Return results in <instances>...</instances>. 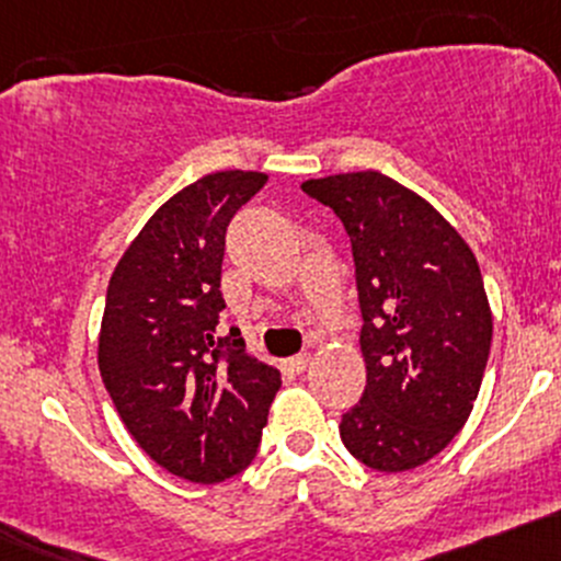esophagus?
Wrapping results in <instances>:
<instances>
[{
    "label": "esophagus",
    "mask_w": 561,
    "mask_h": 561,
    "mask_svg": "<svg viewBox=\"0 0 561 561\" xmlns=\"http://www.w3.org/2000/svg\"><path fill=\"white\" fill-rule=\"evenodd\" d=\"M309 365H311V354H298L293 356V359H287V367H290L295 375H304L309 370Z\"/></svg>",
    "instance_id": "esophagus-1"
}]
</instances>
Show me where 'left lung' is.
I'll use <instances>...</instances> for the list:
<instances>
[{
	"mask_svg": "<svg viewBox=\"0 0 561 561\" xmlns=\"http://www.w3.org/2000/svg\"><path fill=\"white\" fill-rule=\"evenodd\" d=\"M341 218L359 290L367 386L341 421L346 450L375 471L423 466L463 428L492 341L482 271L423 196L375 170L311 178Z\"/></svg>",
	"mask_w": 561,
	"mask_h": 561,
	"instance_id": "left-lung-1",
	"label": "left lung"
}]
</instances>
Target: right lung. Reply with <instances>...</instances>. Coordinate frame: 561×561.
<instances>
[{"label":"right lung","mask_w":561,"mask_h":561,"mask_svg":"<svg viewBox=\"0 0 561 561\" xmlns=\"http://www.w3.org/2000/svg\"><path fill=\"white\" fill-rule=\"evenodd\" d=\"M268 175L220 170L170 196L111 274L98 367L122 423L153 463L196 484L242 473L255 458L276 367L218 332L226 226Z\"/></svg>","instance_id":"right-lung-1"}]
</instances>
